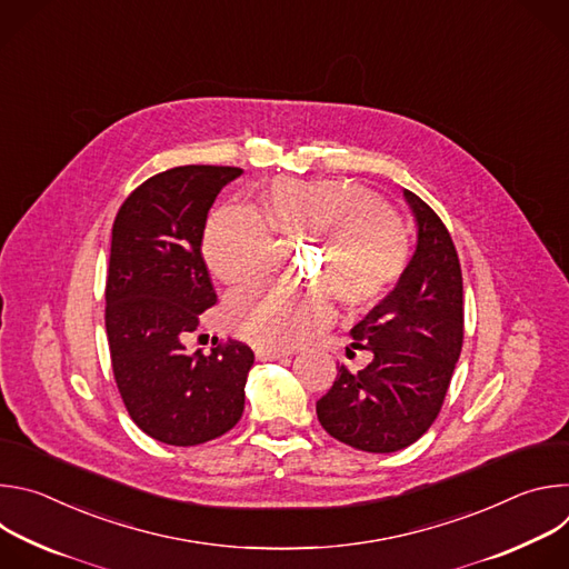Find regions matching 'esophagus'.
I'll use <instances>...</instances> for the list:
<instances>
[{
  "instance_id": "1",
  "label": "esophagus",
  "mask_w": 569,
  "mask_h": 569,
  "mask_svg": "<svg viewBox=\"0 0 569 569\" xmlns=\"http://www.w3.org/2000/svg\"><path fill=\"white\" fill-rule=\"evenodd\" d=\"M290 356V351H283V349H272V347H259L257 349V358L259 360H281Z\"/></svg>"
}]
</instances>
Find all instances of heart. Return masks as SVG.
<instances>
[{
  "instance_id": "obj_1",
  "label": "heart",
  "mask_w": 569,
  "mask_h": 569,
  "mask_svg": "<svg viewBox=\"0 0 569 569\" xmlns=\"http://www.w3.org/2000/svg\"><path fill=\"white\" fill-rule=\"evenodd\" d=\"M227 204L211 213L202 254L227 286L261 281L274 257L270 230L286 238L321 240L308 292L254 288L229 299V329L261 347L290 349L333 315L331 297L351 312L369 310L400 281L410 261V238L373 193L347 182H272L254 209Z\"/></svg>"
}]
</instances>
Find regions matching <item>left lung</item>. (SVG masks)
I'll use <instances>...</instances> for the list:
<instances>
[{
	"mask_svg": "<svg viewBox=\"0 0 569 569\" xmlns=\"http://www.w3.org/2000/svg\"><path fill=\"white\" fill-rule=\"evenodd\" d=\"M417 218V252L396 288L351 329L373 360L345 365L317 400L321 428L365 452H396L435 423L463 342V286L455 242L441 218L402 191Z\"/></svg>",
	"mask_w": 569,
	"mask_h": 569,
	"instance_id": "obj_1",
	"label": "left lung"
}]
</instances>
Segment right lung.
<instances>
[{"label":"right lung","instance_id":"obj_1","mask_svg":"<svg viewBox=\"0 0 569 569\" xmlns=\"http://www.w3.org/2000/svg\"><path fill=\"white\" fill-rule=\"evenodd\" d=\"M236 167H176L137 187L112 224L106 331L112 371L130 419L169 446L229 432L246 410L254 365L248 345L227 340L189 353L184 340L216 303L202 259L207 213Z\"/></svg>","mask_w":569,"mask_h":569}]
</instances>
